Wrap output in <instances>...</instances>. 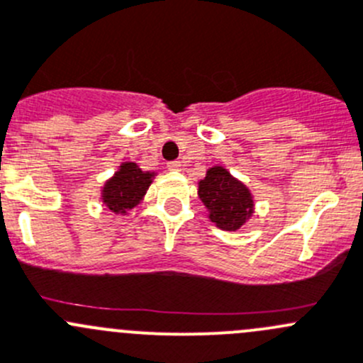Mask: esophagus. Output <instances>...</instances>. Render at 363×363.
<instances>
[{
  "mask_svg": "<svg viewBox=\"0 0 363 363\" xmlns=\"http://www.w3.org/2000/svg\"><path fill=\"white\" fill-rule=\"evenodd\" d=\"M168 170L172 172L181 170V161H170V163H168Z\"/></svg>",
  "mask_w": 363,
  "mask_h": 363,
  "instance_id": "34e87169",
  "label": "esophagus"
}]
</instances>
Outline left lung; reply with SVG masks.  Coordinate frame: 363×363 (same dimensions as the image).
I'll return each instance as SVG.
<instances>
[{"label": "left lung", "mask_w": 363, "mask_h": 363, "mask_svg": "<svg viewBox=\"0 0 363 363\" xmlns=\"http://www.w3.org/2000/svg\"><path fill=\"white\" fill-rule=\"evenodd\" d=\"M199 199L207 216L221 230L235 232L253 216L255 202L248 186L225 167H211L199 181Z\"/></svg>", "instance_id": "1"}]
</instances>
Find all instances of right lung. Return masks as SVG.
<instances>
[{
  "instance_id": "1",
  "label": "right lung",
  "mask_w": 363,
  "mask_h": 363,
  "mask_svg": "<svg viewBox=\"0 0 363 363\" xmlns=\"http://www.w3.org/2000/svg\"><path fill=\"white\" fill-rule=\"evenodd\" d=\"M156 175L157 172H143L135 161H124L101 188V202L110 213L128 216L147 195Z\"/></svg>"
}]
</instances>
